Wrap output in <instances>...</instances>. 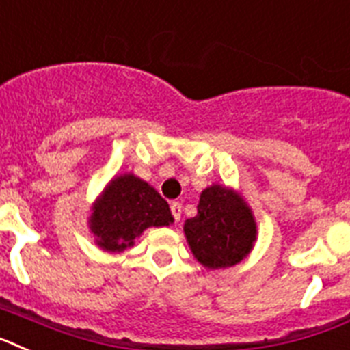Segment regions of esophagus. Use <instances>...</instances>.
Here are the masks:
<instances>
[{"label":"esophagus","mask_w":350,"mask_h":350,"mask_svg":"<svg viewBox=\"0 0 350 350\" xmlns=\"http://www.w3.org/2000/svg\"><path fill=\"white\" fill-rule=\"evenodd\" d=\"M171 213H172V218H174L176 221H179V218H181V204H179V202H172Z\"/></svg>","instance_id":"34e87169"}]
</instances>
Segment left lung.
Returning <instances> with one entry per match:
<instances>
[{
    "label": "left lung",
    "mask_w": 350,
    "mask_h": 350,
    "mask_svg": "<svg viewBox=\"0 0 350 350\" xmlns=\"http://www.w3.org/2000/svg\"><path fill=\"white\" fill-rule=\"evenodd\" d=\"M183 230L193 257L209 269L241 262L257 239L252 209L232 188L221 185L202 190L197 215L185 221Z\"/></svg>",
    "instance_id": "obj_1"
}]
</instances>
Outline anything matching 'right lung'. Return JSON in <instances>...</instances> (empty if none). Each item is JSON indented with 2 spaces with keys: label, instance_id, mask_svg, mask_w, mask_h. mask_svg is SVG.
<instances>
[{
  "label": "right lung",
  "instance_id": "add662e5",
  "mask_svg": "<svg viewBox=\"0 0 350 350\" xmlns=\"http://www.w3.org/2000/svg\"><path fill=\"white\" fill-rule=\"evenodd\" d=\"M174 218L167 200L151 185L133 174L116 176L93 204L90 229L105 252L133 247L148 227H163Z\"/></svg>",
  "mask_w": 350,
  "mask_h": 350
}]
</instances>
